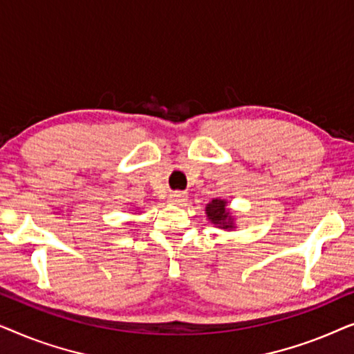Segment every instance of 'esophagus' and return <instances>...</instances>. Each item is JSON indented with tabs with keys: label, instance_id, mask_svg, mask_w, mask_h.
<instances>
[{
	"label": "esophagus",
	"instance_id": "esophagus-1",
	"mask_svg": "<svg viewBox=\"0 0 354 354\" xmlns=\"http://www.w3.org/2000/svg\"><path fill=\"white\" fill-rule=\"evenodd\" d=\"M185 201L187 195L182 192H172L171 195H169V203H171V205H183Z\"/></svg>",
	"mask_w": 354,
	"mask_h": 354
}]
</instances>
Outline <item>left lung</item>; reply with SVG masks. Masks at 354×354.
Here are the masks:
<instances>
[{
    "label": "left lung",
    "instance_id": "left-lung-1",
    "mask_svg": "<svg viewBox=\"0 0 354 354\" xmlns=\"http://www.w3.org/2000/svg\"><path fill=\"white\" fill-rule=\"evenodd\" d=\"M206 214L211 219L212 224L221 225L222 229H232V221L229 217V212L225 211V201L212 200L209 205L206 206ZM227 220L230 222L227 223Z\"/></svg>",
    "mask_w": 354,
    "mask_h": 354
}]
</instances>
